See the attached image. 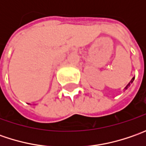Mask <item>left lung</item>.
I'll use <instances>...</instances> for the list:
<instances>
[{
    "label": "left lung",
    "instance_id": "8db88e82",
    "mask_svg": "<svg viewBox=\"0 0 146 146\" xmlns=\"http://www.w3.org/2000/svg\"><path fill=\"white\" fill-rule=\"evenodd\" d=\"M134 79H135V77H133V78H132V80H131V81L129 82V83H128V84H127V85L126 87L124 88V89H127V88L129 87V86H130V84H132V82H133V80H134Z\"/></svg>",
    "mask_w": 146,
    "mask_h": 146
}]
</instances>
